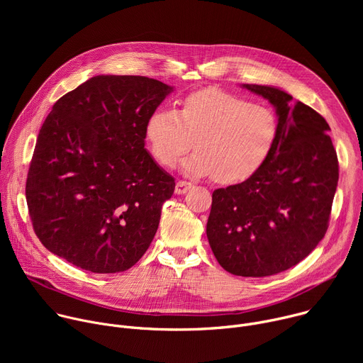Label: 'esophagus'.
<instances>
[{"instance_id":"obj_1","label":"esophagus","mask_w":363,"mask_h":363,"mask_svg":"<svg viewBox=\"0 0 363 363\" xmlns=\"http://www.w3.org/2000/svg\"><path fill=\"white\" fill-rule=\"evenodd\" d=\"M191 186H192V184H191V182L179 179V181L177 182V186H175V194H178V195H182V194H185V192H186V191H188Z\"/></svg>"}]
</instances>
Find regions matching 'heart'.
<instances>
[{"label":"heart","instance_id":"heart-1","mask_svg":"<svg viewBox=\"0 0 363 363\" xmlns=\"http://www.w3.org/2000/svg\"><path fill=\"white\" fill-rule=\"evenodd\" d=\"M280 136L277 113L230 91L208 87L182 101L181 109H160L146 122L153 158L172 167L182 162L192 177H213L233 185L251 178L267 162Z\"/></svg>","mask_w":363,"mask_h":363}]
</instances>
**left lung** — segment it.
<instances>
[{
    "label": "left lung",
    "instance_id": "1",
    "mask_svg": "<svg viewBox=\"0 0 363 363\" xmlns=\"http://www.w3.org/2000/svg\"><path fill=\"white\" fill-rule=\"evenodd\" d=\"M244 87L276 108L280 136L260 171L213 192L206 237L224 270L266 277L300 263L325 237L339 162L322 115L280 89Z\"/></svg>",
    "mask_w": 363,
    "mask_h": 363
}]
</instances>
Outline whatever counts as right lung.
<instances>
[{
  "instance_id": "add662e5",
  "label": "right lung",
  "mask_w": 363,
  "mask_h": 363,
  "mask_svg": "<svg viewBox=\"0 0 363 363\" xmlns=\"http://www.w3.org/2000/svg\"><path fill=\"white\" fill-rule=\"evenodd\" d=\"M171 91L145 76H96L55 103L26 182L33 228L48 251L99 274L140 260L175 189L145 149L146 122Z\"/></svg>"
}]
</instances>
